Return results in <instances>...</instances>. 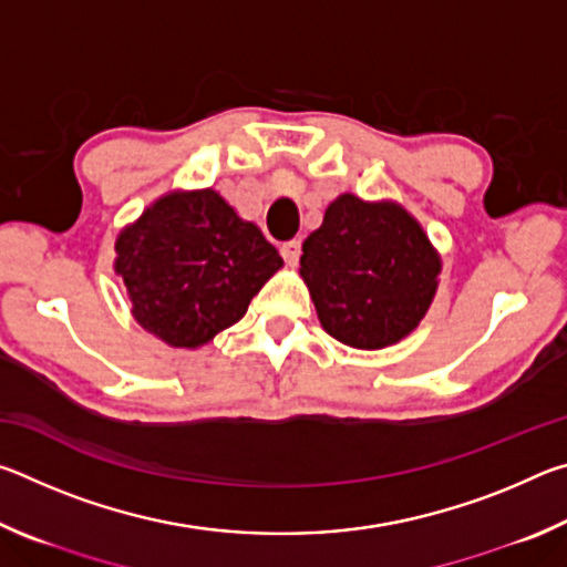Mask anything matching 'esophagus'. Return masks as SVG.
Wrapping results in <instances>:
<instances>
[{
  "label": "esophagus",
  "mask_w": 567,
  "mask_h": 567,
  "mask_svg": "<svg viewBox=\"0 0 567 567\" xmlns=\"http://www.w3.org/2000/svg\"><path fill=\"white\" fill-rule=\"evenodd\" d=\"M280 252H282V257H285V262L290 265V267H295L297 262H300L302 243H300V239H290V243H285V245L280 247Z\"/></svg>",
  "instance_id": "obj_1"
}]
</instances>
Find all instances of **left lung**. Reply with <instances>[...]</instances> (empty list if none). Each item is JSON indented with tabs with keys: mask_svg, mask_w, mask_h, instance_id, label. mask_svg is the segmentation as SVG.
Here are the masks:
<instances>
[{
	"mask_svg": "<svg viewBox=\"0 0 567 567\" xmlns=\"http://www.w3.org/2000/svg\"><path fill=\"white\" fill-rule=\"evenodd\" d=\"M440 255L398 203L340 195L302 243L300 275L324 332L380 350L417 328L437 292Z\"/></svg>",
	"mask_w": 567,
	"mask_h": 567,
	"instance_id": "1",
	"label": "left lung"
}]
</instances>
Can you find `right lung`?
<instances>
[{
  "label": "right lung",
  "instance_id": "add662e5",
  "mask_svg": "<svg viewBox=\"0 0 567 567\" xmlns=\"http://www.w3.org/2000/svg\"><path fill=\"white\" fill-rule=\"evenodd\" d=\"M114 249L134 320L187 350L243 320L249 300L282 267L260 227L215 189L159 197L122 229Z\"/></svg>",
  "mask_w": 567,
  "mask_h": 567
}]
</instances>
